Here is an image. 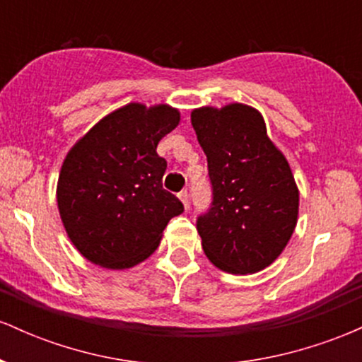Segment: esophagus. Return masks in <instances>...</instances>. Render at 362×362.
<instances>
[{"label": "esophagus", "instance_id": "esophagus-1", "mask_svg": "<svg viewBox=\"0 0 362 362\" xmlns=\"http://www.w3.org/2000/svg\"><path fill=\"white\" fill-rule=\"evenodd\" d=\"M178 199H180L182 204H184L185 207L189 206V192H187V190H182V192L178 194Z\"/></svg>", "mask_w": 362, "mask_h": 362}]
</instances>
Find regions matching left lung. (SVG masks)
Masks as SVG:
<instances>
[{"instance_id":"obj_1","label":"left lung","mask_w":362,"mask_h":362,"mask_svg":"<svg viewBox=\"0 0 362 362\" xmlns=\"http://www.w3.org/2000/svg\"><path fill=\"white\" fill-rule=\"evenodd\" d=\"M190 122L213 185L209 211L197 218L204 253L224 272H259L296 228L300 192L288 160L269 139L260 112L243 103L195 109Z\"/></svg>"}]
</instances>
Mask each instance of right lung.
I'll list each match as a JSON object with an SVG mask.
<instances>
[{
    "label": "right lung",
    "instance_id": "obj_1",
    "mask_svg": "<svg viewBox=\"0 0 362 362\" xmlns=\"http://www.w3.org/2000/svg\"><path fill=\"white\" fill-rule=\"evenodd\" d=\"M180 122L168 105L129 103L69 149L57 180V207L85 259L129 269L148 259L184 204L163 189L167 161L156 146Z\"/></svg>",
    "mask_w": 362,
    "mask_h": 362
}]
</instances>
